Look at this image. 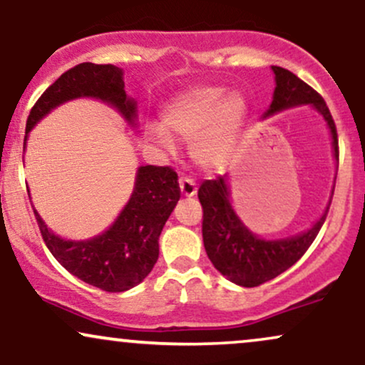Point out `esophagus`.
I'll list each match as a JSON object with an SVG mask.
<instances>
[{
	"instance_id": "esophagus-1",
	"label": "esophagus",
	"mask_w": 365,
	"mask_h": 365,
	"mask_svg": "<svg viewBox=\"0 0 365 365\" xmlns=\"http://www.w3.org/2000/svg\"><path fill=\"white\" fill-rule=\"evenodd\" d=\"M178 185H180V194H182L183 197H194L197 194L195 182L192 178L182 177V178H180Z\"/></svg>"
}]
</instances>
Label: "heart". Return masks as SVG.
Here are the masks:
<instances>
[{
    "label": "heart",
    "mask_w": 365,
    "mask_h": 365,
    "mask_svg": "<svg viewBox=\"0 0 365 365\" xmlns=\"http://www.w3.org/2000/svg\"><path fill=\"white\" fill-rule=\"evenodd\" d=\"M249 104L238 91L195 86L180 92L163 108V127L149 125L148 137L168 153L175 140H190V156L202 170L228 165L244 132Z\"/></svg>",
    "instance_id": "heart-1"
}]
</instances>
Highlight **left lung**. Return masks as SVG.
<instances>
[{"label": "left lung", "instance_id": "8db88e82", "mask_svg": "<svg viewBox=\"0 0 365 365\" xmlns=\"http://www.w3.org/2000/svg\"><path fill=\"white\" fill-rule=\"evenodd\" d=\"M271 70L274 73L276 87L273 101L262 118L266 120L282 111L309 104L326 121L333 145V158L338 163L336 127L324 99L290 70H284L282 66H271ZM333 190L334 187L331 188L328 206L311 228L297 235L269 240L250 232L237 215L232 206L228 175L216 180H206L199 188V200L204 209L202 238L207 257L226 279L238 287L252 288L269 282L292 267L311 247L328 215Z\"/></svg>", "mask_w": 365, "mask_h": 365}]
</instances>
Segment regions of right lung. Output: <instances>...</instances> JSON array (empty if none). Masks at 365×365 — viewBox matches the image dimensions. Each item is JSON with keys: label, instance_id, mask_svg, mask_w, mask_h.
I'll return each instance as SVG.
<instances>
[{"label": "right lung", "instance_id": "right-lung-1", "mask_svg": "<svg viewBox=\"0 0 365 365\" xmlns=\"http://www.w3.org/2000/svg\"><path fill=\"white\" fill-rule=\"evenodd\" d=\"M106 103L137 130V103L125 92L123 70L81 63L65 72L37 99L27 118L24 153L31 130L44 116L73 99ZM29 190V188H27ZM180 199L178 177L168 166H139L128 202L108 230L86 240H68L48 228L34 209L49 252L68 273L104 292H127L144 282L159 257V235Z\"/></svg>", "mask_w": 365, "mask_h": 365}]
</instances>
